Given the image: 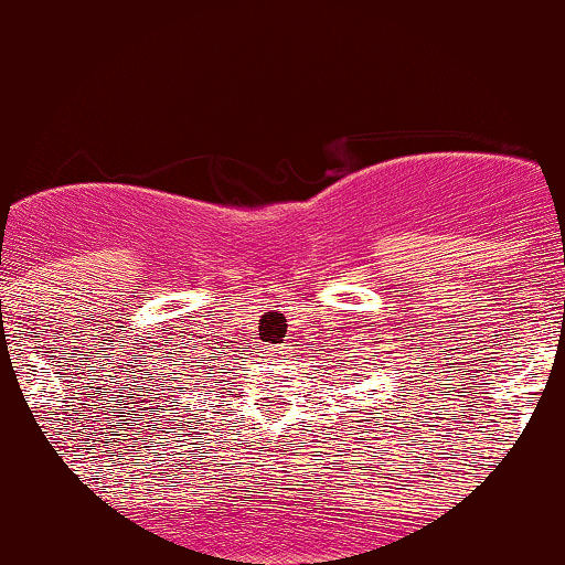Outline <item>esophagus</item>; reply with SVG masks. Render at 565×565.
<instances>
[{
	"mask_svg": "<svg viewBox=\"0 0 565 565\" xmlns=\"http://www.w3.org/2000/svg\"><path fill=\"white\" fill-rule=\"evenodd\" d=\"M274 355H276V359H289L291 348H289V345H278V348L274 350Z\"/></svg>",
	"mask_w": 565,
	"mask_h": 565,
	"instance_id": "obj_1",
	"label": "esophagus"
}]
</instances>
